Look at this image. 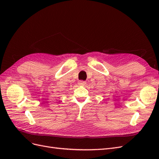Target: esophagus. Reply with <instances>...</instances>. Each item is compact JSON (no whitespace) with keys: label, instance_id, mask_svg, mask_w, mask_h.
Listing matches in <instances>:
<instances>
[{"label":"esophagus","instance_id":"esophagus-1","mask_svg":"<svg viewBox=\"0 0 159 159\" xmlns=\"http://www.w3.org/2000/svg\"><path fill=\"white\" fill-rule=\"evenodd\" d=\"M78 84L80 85L84 86V85H85L86 84V81H78Z\"/></svg>","mask_w":159,"mask_h":159}]
</instances>
